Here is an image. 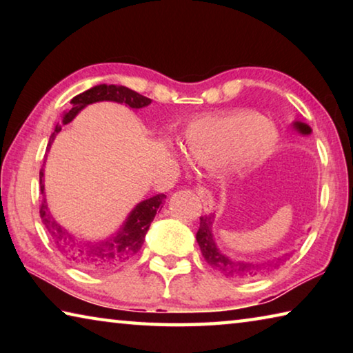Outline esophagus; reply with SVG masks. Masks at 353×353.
<instances>
[{
    "mask_svg": "<svg viewBox=\"0 0 353 353\" xmlns=\"http://www.w3.org/2000/svg\"><path fill=\"white\" fill-rule=\"evenodd\" d=\"M196 194L199 196V199L202 202V207H204L205 212H212L213 210V205H214V201H213V196L210 191H208L205 187H202V185H198V187L194 188Z\"/></svg>",
    "mask_w": 353,
    "mask_h": 353,
    "instance_id": "34e87169",
    "label": "esophagus"
}]
</instances>
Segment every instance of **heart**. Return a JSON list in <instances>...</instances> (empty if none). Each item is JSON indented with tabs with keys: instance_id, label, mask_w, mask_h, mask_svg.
<instances>
[{
	"instance_id": "b5f03b06",
	"label": "heart",
	"mask_w": 353,
	"mask_h": 353,
	"mask_svg": "<svg viewBox=\"0 0 353 353\" xmlns=\"http://www.w3.org/2000/svg\"><path fill=\"white\" fill-rule=\"evenodd\" d=\"M276 143V129L260 113L232 110L194 121L185 132L183 148L201 165L230 160L236 168H250L265 162Z\"/></svg>"
}]
</instances>
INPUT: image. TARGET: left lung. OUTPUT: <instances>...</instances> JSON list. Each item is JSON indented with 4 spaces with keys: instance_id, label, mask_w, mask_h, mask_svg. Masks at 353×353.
I'll return each mask as SVG.
<instances>
[{
    "instance_id": "left-lung-1",
    "label": "left lung",
    "mask_w": 353,
    "mask_h": 353,
    "mask_svg": "<svg viewBox=\"0 0 353 353\" xmlns=\"http://www.w3.org/2000/svg\"><path fill=\"white\" fill-rule=\"evenodd\" d=\"M294 128L299 132L303 135L312 134V128L305 123H294ZM213 214H205V216H201L199 223V230L196 234V240L201 248L202 256H204L205 261L210 265L213 270L219 271L224 274L225 277L230 279H238V280H250L263 276V274L270 272L276 270L280 266V263L285 261V255L279 256V259L268 260V261H241V260H232L229 256L224 255L221 250L216 248V243L213 240Z\"/></svg>"
}]
</instances>
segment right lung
Returning a JSON list of instances; mask_svg holds the SVG:
<instances>
[{
  "mask_svg": "<svg viewBox=\"0 0 353 353\" xmlns=\"http://www.w3.org/2000/svg\"><path fill=\"white\" fill-rule=\"evenodd\" d=\"M99 101H115V103L126 104L130 109L135 110L151 104V99L130 90L128 87L105 85V83H101V85H94L90 90L77 94V97L71 99V104L73 105H71V109L63 115L62 123L68 124L83 107L93 103H99ZM61 130L62 126L57 124L54 132L50 137V143H48L46 149L51 148V143L54 141L56 135L61 132ZM43 177V168H41L40 191L41 194H43V198H41L40 204V218L43 221L48 234H50L52 243L56 244L57 250L65 256V259L73 263L77 268H81V270L90 272L115 270V268L126 265L128 261L132 260L143 246L146 232L152 223L155 213L162 208L166 199V196L163 193H160L146 201H141L140 204H137L134 210L130 212L128 219L124 221V224L121 227H119L117 234L105 238V240H83V238L70 234L65 227H62L54 218H52L45 198Z\"/></svg>",
  "mask_w": 353,
  "mask_h": 353,
  "instance_id": "obj_1",
  "label": "right lung"
}]
</instances>
